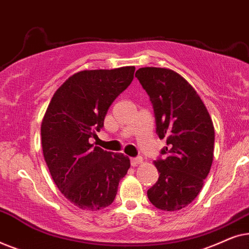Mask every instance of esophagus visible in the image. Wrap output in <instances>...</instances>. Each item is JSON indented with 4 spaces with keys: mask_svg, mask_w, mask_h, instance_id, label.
Instances as JSON below:
<instances>
[{
    "mask_svg": "<svg viewBox=\"0 0 249 249\" xmlns=\"http://www.w3.org/2000/svg\"><path fill=\"white\" fill-rule=\"evenodd\" d=\"M130 162H131L132 166H136V165H138V164H141V163H142V158H132L130 160Z\"/></svg>",
    "mask_w": 249,
    "mask_h": 249,
    "instance_id": "1",
    "label": "esophagus"
}]
</instances>
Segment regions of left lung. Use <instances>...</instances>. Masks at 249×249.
I'll use <instances>...</instances> for the list:
<instances>
[{
	"instance_id": "obj_1",
	"label": "left lung",
	"mask_w": 249,
	"mask_h": 249,
	"mask_svg": "<svg viewBox=\"0 0 249 249\" xmlns=\"http://www.w3.org/2000/svg\"><path fill=\"white\" fill-rule=\"evenodd\" d=\"M135 77L147 91L156 132L168 145L161 152L165 158L154 162L160 176L148 199L160 210H181L198 195L212 166V119L195 88L176 71L146 67Z\"/></svg>"
}]
</instances>
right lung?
I'll list each match as a JSON object with an SVG mask.
<instances>
[{"label": "right lung", "mask_w": 249, "mask_h": 249, "mask_svg": "<svg viewBox=\"0 0 249 249\" xmlns=\"http://www.w3.org/2000/svg\"><path fill=\"white\" fill-rule=\"evenodd\" d=\"M135 67L83 70L54 93L44 115L40 135L45 162L62 195L81 210L111 205L130 160L93 146L90 137L104 125L113 101L134 79Z\"/></svg>", "instance_id": "1"}]
</instances>
